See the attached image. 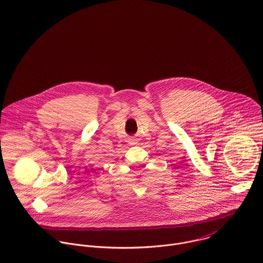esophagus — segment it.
Segmentation results:
<instances>
[{
	"mask_svg": "<svg viewBox=\"0 0 263 263\" xmlns=\"http://www.w3.org/2000/svg\"><path fill=\"white\" fill-rule=\"evenodd\" d=\"M129 143H130V145H136V144H137V140H136V139H132V140L129 141Z\"/></svg>",
	"mask_w": 263,
	"mask_h": 263,
	"instance_id": "obj_1",
	"label": "esophagus"
}]
</instances>
